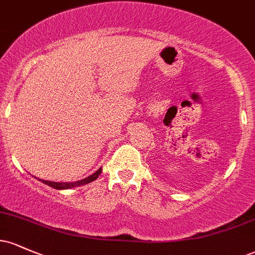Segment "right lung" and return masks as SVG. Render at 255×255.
Wrapping results in <instances>:
<instances>
[{
    "label": "right lung",
    "mask_w": 255,
    "mask_h": 255,
    "mask_svg": "<svg viewBox=\"0 0 255 255\" xmlns=\"http://www.w3.org/2000/svg\"><path fill=\"white\" fill-rule=\"evenodd\" d=\"M101 172H102V168H99L97 171L93 172V174L90 175L89 177L83 178V180H80V181H75V182H52V181L40 180V178H38V180L42 181L43 183L48 184V186H50V187H52V188H55V189H69V188H74V187L83 186V184H87V183L92 182V181L97 180L99 175H101Z\"/></svg>",
    "instance_id": "add662e5"
}]
</instances>
